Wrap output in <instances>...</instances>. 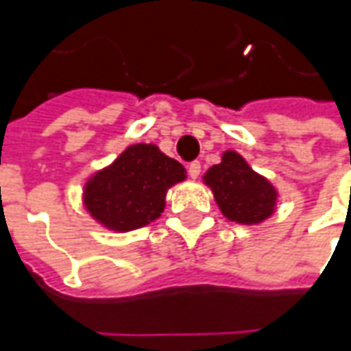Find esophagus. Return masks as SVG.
<instances>
[{"instance_id": "obj_1", "label": "esophagus", "mask_w": 351, "mask_h": 351, "mask_svg": "<svg viewBox=\"0 0 351 351\" xmlns=\"http://www.w3.org/2000/svg\"><path fill=\"white\" fill-rule=\"evenodd\" d=\"M187 173H189L191 180H197L199 173H201V162H191V164L187 166Z\"/></svg>"}]
</instances>
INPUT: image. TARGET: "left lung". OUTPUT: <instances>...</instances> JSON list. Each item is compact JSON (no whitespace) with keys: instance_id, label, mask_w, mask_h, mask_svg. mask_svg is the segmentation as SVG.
Segmentation results:
<instances>
[{"instance_id":"8db88e82","label":"left lung","mask_w":351,"mask_h":351,"mask_svg":"<svg viewBox=\"0 0 351 351\" xmlns=\"http://www.w3.org/2000/svg\"><path fill=\"white\" fill-rule=\"evenodd\" d=\"M203 182L210 187L221 213L232 223L260 224L276 213L277 189L234 150H226L221 164L207 169Z\"/></svg>"}]
</instances>
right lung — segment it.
<instances>
[{"mask_svg":"<svg viewBox=\"0 0 351 351\" xmlns=\"http://www.w3.org/2000/svg\"><path fill=\"white\" fill-rule=\"evenodd\" d=\"M185 180V168L156 144H132L84 187V207L97 223L128 232L156 221L171 185Z\"/></svg>","mask_w":351,"mask_h":351,"instance_id":"right-lung-1","label":"right lung"}]
</instances>
